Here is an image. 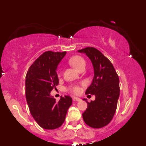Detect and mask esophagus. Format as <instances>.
Listing matches in <instances>:
<instances>
[{
	"mask_svg": "<svg viewBox=\"0 0 146 146\" xmlns=\"http://www.w3.org/2000/svg\"><path fill=\"white\" fill-rule=\"evenodd\" d=\"M73 100L74 102H80V100H81V99L79 98H77V97H73Z\"/></svg>",
	"mask_w": 146,
	"mask_h": 146,
	"instance_id": "34e87169",
	"label": "esophagus"
}]
</instances>
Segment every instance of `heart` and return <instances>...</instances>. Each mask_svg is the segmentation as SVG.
I'll return each mask as SVG.
<instances>
[{
  "label": "heart",
  "instance_id": "heart-1",
  "mask_svg": "<svg viewBox=\"0 0 146 146\" xmlns=\"http://www.w3.org/2000/svg\"><path fill=\"white\" fill-rule=\"evenodd\" d=\"M69 62L78 71H79L82 66H86L85 60H84L83 58L79 56H75L71 58L69 60ZM58 75H60V73H58ZM68 90L72 93H74V94H78V93H80L81 89H80V87L78 86H72L68 87Z\"/></svg>",
  "mask_w": 146,
  "mask_h": 146
}]
</instances>
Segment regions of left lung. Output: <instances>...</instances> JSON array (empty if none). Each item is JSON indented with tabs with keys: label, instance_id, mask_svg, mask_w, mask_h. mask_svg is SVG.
I'll list each match as a JSON object with an SVG mask.
<instances>
[{
	"label": "left lung",
	"instance_id": "8db88e82",
	"mask_svg": "<svg viewBox=\"0 0 146 146\" xmlns=\"http://www.w3.org/2000/svg\"><path fill=\"white\" fill-rule=\"evenodd\" d=\"M89 58L93 66L94 77L86 94L95 95V100L86 102V110L82 114L84 121L94 128L104 127L113 118L119 97V80L113 64L99 50L86 47L78 50Z\"/></svg>",
	"mask_w": 146,
	"mask_h": 146
}]
</instances>
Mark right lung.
<instances>
[{
    "mask_svg": "<svg viewBox=\"0 0 146 146\" xmlns=\"http://www.w3.org/2000/svg\"><path fill=\"white\" fill-rule=\"evenodd\" d=\"M66 53V51L44 52L27 73V102L35 121L44 129L53 130L61 126L72 104L70 96H61L57 102L51 95V90L59 83L57 67Z\"/></svg>",
    "mask_w": 146,
    "mask_h": 146,
    "instance_id": "1",
    "label": "right lung"
}]
</instances>
